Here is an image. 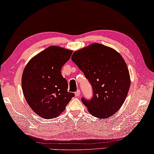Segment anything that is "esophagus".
Returning a JSON list of instances; mask_svg holds the SVG:
<instances>
[{"label": "esophagus", "mask_w": 154, "mask_h": 154, "mask_svg": "<svg viewBox=\"0 0 154 154\" xmlns=\"http://www.w3.org/2000/svg\"><path fill=\"white\" fill-rule=\"evenodd\" d=\"M75 94L76 97H79L80 95V90H77V92L75 93Z\"/></svg>", "instance_id": "34e87169"}]
</instances>
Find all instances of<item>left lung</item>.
Segmentation results:
<instances>
[{
    "instance_id": "1",
    "label": "left lung",
    "mask_w": 154,
    "mask_h": 154,
    "mask_svg": "<svg viewBox=\"0 0 154 154\" xmlns=\"http://www.w3.org/2000/svg\"><path fill=\"white\" fill-rule=\"evenodd\" d=\"M71 60L92 86V98L81 99L89 113L100 119L112 116L122 106L130 86L129 71L121 55L94 43L75 51Z\"/></svg>"
}]
</instances>
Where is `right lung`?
Instances as JSON below:
<instances>
[{"instance_id":"add662e5","label":"right lung","mask_w":154,"mask_h":154,"mask_svg":"<svg viewBox=\"0 0 154 154\" xmlns=\"http://www.w3.org/2000/svg\"><path fill=\"white\" fill-rule=\"evenodd\" d=\"M72 52L57 46L49 47L32 58L23 72L22 87L26 100L44 119L58 116L75 96L67 91V80L61 74Z\"/></svg>"}]
</instances>
